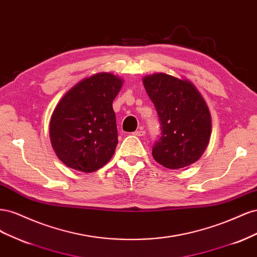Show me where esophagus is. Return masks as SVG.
<instances>
[{
  "label": "esophagus",
  "instance_id": "34e87169",
  "mask_svg": "<svg viewBox=\"0 0 257 257\" xmlns=\"http://www.w3.org/2000/svg\"><path fill=\"white\" fill-rule=\"evenodd\" d=\"M133 135H135V136H138V137H142V136H145V135H146V131H145L144 128H139L138 131L134 132V133H133Z\"/></svg>",
  "mask_w": 257,
  "mask_h": 257
}]
</instances>
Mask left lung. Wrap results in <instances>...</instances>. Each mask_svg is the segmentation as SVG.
<instances>
[{"instance_id":"obj_1","label":"left lung","mask_w":257,"mask_h":257,"mask_svg":"<svg viewBox=\"0 0 257 257\" xmlns=\"http://www.w3.org/2000/svg\"><path fill=\"white\" fill-rule=\"evenodd\" d=\"M143 81L161 124L152 148L154 160L169 169L195 163L211 134V116L203 96L190 81L167 74L149 75Z\"/></svg>"}]
</instances>
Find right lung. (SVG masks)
Returning <instances> with one entry per match:
<instances>
[{
    "mask_svg": "<svg viewBox=\"0 0 257 257\" xmlns=\"http://www.w3.org/2000/svg\"><path fill=\"white\" fill-rule=\"evenodd\" d=\"M122 80L109 73L85 78L60 100L50 120L58 158L73 169L93 173L109 162L118 145L112 102Z\"/></svg>",
    "mask_w": 257,
    "mask_h": 257,
    "instance_id": "obj_1",
    "label": "right lung"
}]
</instances>
